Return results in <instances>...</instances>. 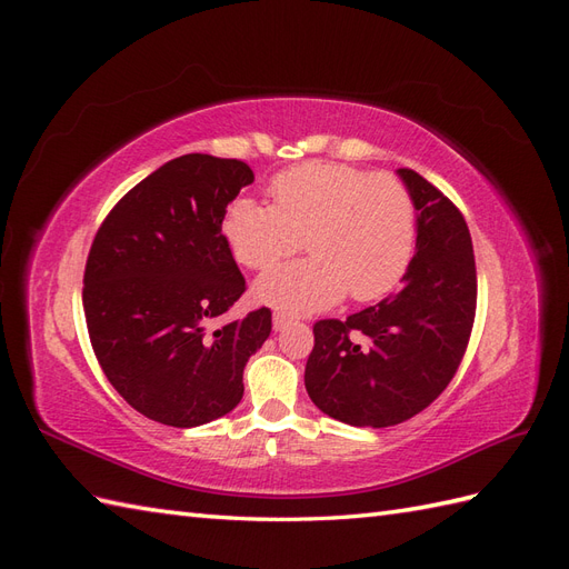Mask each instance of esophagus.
<instances>
[{"mask_svg":"<svg viewBox=\"0 0 569 569\" xmlns=\"http://www.w3.org/2000/svg\"><path fill=\"white\" fill-rule=\"evenodd\" d=\"M291 322V318L289 316H284V313H274L272 316V327H274V332H280V330H284V327Z\"/></svg>","mask_w":569,"mask_h":569,"instance_id":"esophagus-1","label":"esophagus"}]
</instances>
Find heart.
Returning <instances> with one entry per match:
<instances>
[{
  "label": "heart",
  "instance_id": "1",
  "mask_svg": "<svg viewBox=\"0 0 569 569\" xmlns=\"http://www.w3.org/2000/svg\"><path fill=\"white\" fill-rule=\"evenodd\" d=\"M270 206L237 199L222 234L249 270H267L305 246L303 262L266 272L258 301L284 313H316L343 297L375 301L406 274L416 249V203L391 173L311 161L274 176Z\"/></svg>",
  "mask_w": 569,
  "mask_h": 569
}]
</instances>
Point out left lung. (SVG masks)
<instances>
[{
  "label": "left lung",
  "mask_w": 569,
  "mask_h": 569,
  "mask_svg": "<svg viewBox=\"0 0 569 569\" xmlns=\"http://www.w3.org/2000/svg\"><path fill=\"white\" fill-rule=\"evenodd\" d=\"M418 209L416 256L403 287L347 320L313 325L306 391L327 416L353 427H391L449 387L468 351L477 311L472 239L458 206L401 168Z\"/></svg>",
  "instance_id": "obj_1"
}]
</instances>
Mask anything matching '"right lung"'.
<instances>
[{
    "label": "right lung",
    "mask_w": 569,
    "mask_h": 569,
    "mask_svg": "<svg viewBox=\"0 0 569 569\" xmlns=\"http://www.w3.org/2000/svg\"><path fill=\"white\" fill-rule=\"evenodd\" d=\"M251 182L244 161L184 153L134 184L94 234L82 278L92 349L111 387L149 420L199 427L242 401L270 308L211 325L247 291L222 218Z\"/></svg>",
    "instance_id": "right-lung-1"
}]
</instances>
